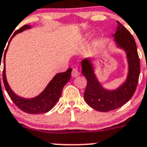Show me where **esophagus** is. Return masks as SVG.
I'll return each instance as SVG.
<instances>
[{
  "label": "esophagus",
  "instance_id": "obj_1",
  "mask_svg": "<svg viewBox=\"0 0 147 147\" xmlns=\"http://www.w3.org/2000/svg\"><path fill=\"white\" fill-rule=\"evenodd\" d=\"M79 75H80V72H79V71H78V69L76 68V67H75V68L72 69V77L75 78V77L78 76Z\"/></svg>",
  "mask_w": 147,
  "mask_h": 147
}]
</instances>
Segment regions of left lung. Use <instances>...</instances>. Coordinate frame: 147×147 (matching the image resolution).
<instances>
[{"label": "left lung", "instance_id": "8db88e82", "mask_svg": "<svg viewBox=\"0 0 147 147\" xmlns=\"http://www.w3.org/2000/svg\"><path fill=\"white\" fill-rule=\"evenodd\" d=\"M113 34L116 46L125 51L128 72L125 81L116 89L103 88L96 78L91 59L81 61L82 73L87 80L84 99L90 107L100 112H108L119 108L127 102L134 94L140 75V59L135 39L127 29L119 22Z\"/></svg>", "mask_w": 147, "mask_h": 147}]
</instances>
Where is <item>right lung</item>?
Listing matches in <instances>:
<instances>
[{
  "label": "right lung",
  "mask_w": 147,
  "mask_h": 147,
  "mask_svg": "<svg viewBox=\"0 0 147 147\" xmlns=\"http://www.w3.org/2000/svg\"><path fill=\"white\" fill-rule=\"evenodd\" d=\"M31 28V26L30 25H25L20 29L17 30L13 34L12 37L10 39L7 47L5 51V53L3 54V64H4L3 71V80L5 88H6L9 96H10L11 100L14 102V104L21 111L27 113H30V114H37V113H47L49 111H51L53 108L54 105L56 104L58 100L60 98V96H61L63 88L66 85V83H68L69 80H70L72 69L69 68L66 72L56 74L53 77V78L50 81V83L46 86L44 91L40 94L35 96L34 98H24V97H21V96L16 94L11 89L7 82V80H6V68H5V67H6V65H5L6 54L7 52L9 43L14 36L16 34H19V33L26 31L27 29ZM1 55H3L2 53H1ZM1 59H2V56L1 57Z\"/></svg>",
  "instance_id": "obj_1"
}]
</instances>
